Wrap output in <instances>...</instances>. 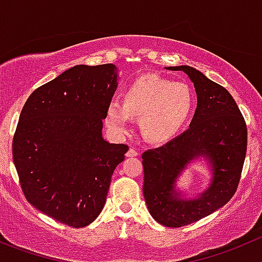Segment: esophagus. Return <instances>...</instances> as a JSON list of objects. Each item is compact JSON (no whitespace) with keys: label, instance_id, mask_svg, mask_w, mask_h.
<instances>
[{"label":"esophagus","instance_id":"1","mask_svg":"<svg viewBox=\"0 0 262 262\" xmlns=\"http://www.w3.org/2000/svg\"><path fill=\"white\" fill-rule=\"evenodd\" d=\"M126 156L127 157H138L139 156V151H136L134 148H129L128 150H127Z\"/></svg>","mask_w":262,"mask_h":262}]
</instances>
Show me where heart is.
I'll return each instance as SVG.
<instances>
[{
	"mask_svg": "<svg viewBox=\"0 0 262 262\" xmlns=\"http://www.w3.org/2000/svg\"><path fill=\"white\" fill-rule=\"evenodd\" d=\"M193 109L188 84L171 82L156 74H145L131 82L122 94V103L111 101L105 122L112 133L123 135L140 117V128L148 140L162 143L179 133Z\"/></svg>",
	"mask_w": 262,
	"mask_h": 262,
	"instance_id": "heart-1",
	"label": "heart"
}]
</instances>
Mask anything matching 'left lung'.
<instances>
[{
    "label": "left lung",
    "instance_id": "obj_1",
    "mask_svg": "<svg viewBox=\"0 0 262 262\" xmlns=\"http://www.w3.org/2000/svg\"><path fill=\"white\" fill-rule=\"evenodd\" d=\"M167 69L188 74L198 103L186 131L143 153V193L157 223L180 228L211 215L234 195L247 151V126L228 90L191 67ZM199 156H206L213 167V180L196 199H183L176 190L177 176Z\"/></svg>",
    "mask_w": 262,
    "mask_h": 262
}]
</instances>
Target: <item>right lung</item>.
<instances>
[{
	"mask_svg": "<svg viewBox=\"0 0 262 262\" xmlns=\"http://www.w3.org/2000/svg\"><path fill=\"white\" fill-rule=\"evenodd\" d=\"M117 84L113 64L76 66L34 90L19 117L12 158L21 190L37 210L72 228L98 217L128 150L101 135Z\"/></svg>",
	"mask_w": 262,
	"mask_h": 262,
	"instance_id": "right-lung-1",
	"label": "right lung"
}]
</instances>
